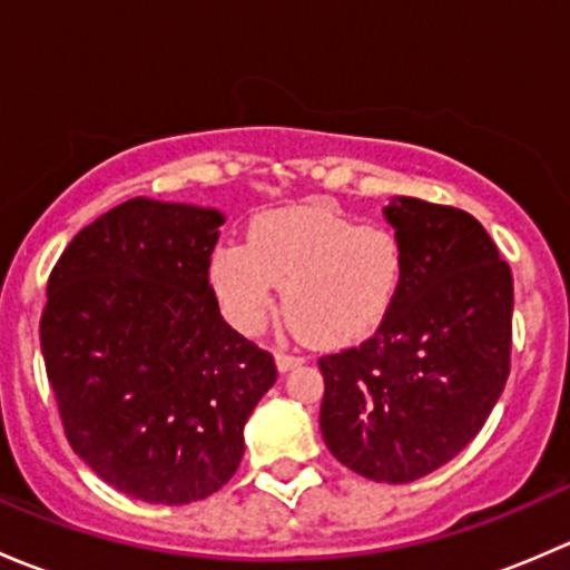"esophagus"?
Returning <instances> with one entry per match:
<instances>
[{"instance_id":"1","label":"esophagus","mask_w":570,"mask_h":570,"mask_svg":"<svg viewBox=\"0 0 570 570\" xmlns=\"http://www.w3.org/2000/svg\"><path fill=\"white\" fill-rule=\"evenodd\" d=\"M297 364H303L301 355H289V353H275V366H278V372H289L295 370Z\"/></svg>"}]
</instances>
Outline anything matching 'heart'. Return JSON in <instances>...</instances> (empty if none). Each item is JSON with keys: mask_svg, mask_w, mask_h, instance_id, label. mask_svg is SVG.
I'll return each instance as SVG.
<instances>
[{"mask_svg": "<svg viewBox=\"0 0 570 570\" xmlns=\"http://www.w3.org/2000/svg\"><path fill=\"white\" fill-rule=\"evenodd\" d=\"M402 275L405 248L392 228L355 226L322 200L267 212L248 245H220L209 262L212 289L237 331H262L284 286L286 327L322 347L370 336L392 312Z\"/></svg>", "mask_w": 570, "mask_h": 570, "instance_id": "b5f03b06", "label": "heart"}]
</instances>
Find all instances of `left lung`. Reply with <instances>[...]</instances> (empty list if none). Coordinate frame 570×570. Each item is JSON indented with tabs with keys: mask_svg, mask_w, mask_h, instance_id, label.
<instances>
[{
	"mask_svg": "<svg viewBox=\"0 0 570 570\" xmlns=\"http://www.w3.org/2000/svg\"><path fill=\"white\" fill-rule=\"evenodd\" d=\"M383 215L405 248L400 295L364 344L320 358V430L338 463L396 485L450 463L497 405L513 275L469 212L402 195Z\"/></svg>",
	"mask_w": 570,
	"mask_h": 570,
	"instance_id": "obj_1",
	"label": "left lung"
}]
</instances>
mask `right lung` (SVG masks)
<instances>
[{"instance_id": "add662e5", "label": "right lung", "mask_w": 570, "mask_h": 570, "mask_svg": "<svg viewBox=\"0 0 570 570\" xmlns=\"http://www.w3.org/2000/svg\"><path fill=\"white\" fill-rule=\"evenodd\" d=\"M223 212L131 198L85 226L46 286L40 350L68 444L118 491L189 504L220 491L275 361L220 317Z\"/></svg>"}]
</instances>
